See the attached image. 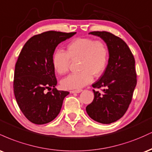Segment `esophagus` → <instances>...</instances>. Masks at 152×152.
<instances>
[{
  "label": "esophagus",
  "mask_w": 152,
  "mask_h": 152,
  "mask_svg": "<svg viewBox=\"0 0 152 152\" xmlns=\"http://www.w3.org/2000/svg\"><path fill=\"white\" fill-rule=\"evenodd\" d=\"M82 89H78V90H72V91H70V93L71 94H74V93H76V94H78V93H81L82 91Z\"/></svg>",
  "instance_id": "1"
}]
</instances>
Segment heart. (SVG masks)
I'll return each mask as SVG.
<instances>
[{"label":"heart","mask_w":152,"mask_h":152,"mask_svg":"<svg viewBox=\"0 0 152 152\" xmlns=\"http://www.w3.org/2000/svg\"><path fill=\"white\" fill-rule=\"evenodd\" d=\"M109 48L102 40L78 38L68 45L66 52L57 50L52 57L53 67L57 74L68 72L71 61H79V73L71 74L61 81L64 89H77L86 86L104 72L109 61Z\"/></svg>","instance_id":"1"}]
</instances>
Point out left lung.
Wrapping results in <instances>:
<instances>
[{"label":"left lung","instance_id":"left-lung-1","mask_svg":"<svg viewBox=\"0 0 152 152\" xmlns=\"http://www.w3.org/2000/svg\"><path fill=\"white\" fill-rule=\"evenodd\" d=\"M89 34L104 40L109 58L100 79L92 85L95 88H104L103 93L94 89V99L86 110L94 121L108 124L121 118L132 102L137 85L135 60L126 43L118 36L106 31H93Z\"/></svg>","mask_w":152,"mask_h":152}]
</instances>
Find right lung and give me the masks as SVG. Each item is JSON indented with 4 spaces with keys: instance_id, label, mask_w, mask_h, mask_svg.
<instances>
[{
    "instance_id": "obj_1",
    "label": "right lung",
    "mask_w": 152,
    "mask_h": 152,
    "mask_svg": "<svg viewBox=\"0 0 152 152\" xmlns=\"http://www.w3.org/2000/svg\"><path fill=\"white\" fill-rule=\"evenodd\" d=\"M76 32L49 31L31 37L23 47L15 66L13 91L17 104L28 119L44 124L58 116L69 91L55 88L52 64L56 48ZM52 90L47 93L45 90Z\"/></svg>"
}]
</instances>
